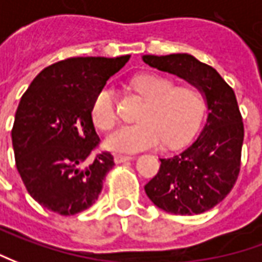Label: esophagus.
I'll list each match as a JSON object with an SVG mask.
<instances>
[{
  "mask_svg": "<svg viewBox=\"0 0 262 262\" xmlns=\"http://www.w3.org/2000/svg\"><path fill=\"white\" fill-rule=\"evenodd\" d=\"M132 157H127V155H114V162L116 164H123V162H127Z\"/></svg>",
  "mask_w": 262,
  "mask_h": 262,
  "instance_id": "1",
  "label": "esophagus"
}]
</instances>
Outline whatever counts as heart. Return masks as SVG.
Segmentation results:
<instances>
[{
  "mask_svg": "<svg viewBox=\"0 0 262 262\" xmlns=\"http://www.w3.org/2000/svg\"><path fill=\"white\" fill-rule=\"evenodd\" d=\"M132 84L146 104L139 114L140 123L124 126L107 139L114 152L135 154L157 148L164 140L168 146H178L193 136L203 120L206 98L199 86L176 81L159 74H143ZM91 120L97 129L108 132L117 123L113 90L103 86L91 104Z\"/></svg>",
  "mask_w": 262,
  "mask_h": 262,
  "instance_id": "1",
  "label": "heart"
}]
</instances>
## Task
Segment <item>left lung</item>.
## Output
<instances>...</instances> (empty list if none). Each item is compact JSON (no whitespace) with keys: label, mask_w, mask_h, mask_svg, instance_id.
I'll return each instance as SVG.
<instances>
[{"label":"left lung","mask_w":262,"mask_h":262,"mask_svg":"<svg viewBox=\"0 0 262 262\" xmlns=\"http://www.w3.org/2000/svg\"><path fill=\"white\" fill-rule=\"evenodd\" d=\"M143 60L199 86L209 108L200 136L180 155L161 158L158 174L145 185V191L152 203L168 213L207 212L230 193L241 169L244 123L235 93L216 69L191 55H145Z\"/></svg>","instance_id":"left-lung-1"}]
</instances>
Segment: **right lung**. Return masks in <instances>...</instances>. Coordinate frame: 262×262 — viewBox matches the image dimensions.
<instances>
[{"mask_svg":"<svg viewBox=\"0 0 262 262\" xmlns=\"http://www.w3.org/2000/svg\"><path fill=\"white\" fill-rule=\"evenodd\" d=\"M68 58L41 71L15 112V167L29 194L52 212L71 216L86 210L103 190L113 155L100 145L91 104L107 79L129 60Z\"/></svg>","mask_w":262,"mask_h":262,"instance_id":"obj_1","label":"right lung"}]
</instances>
